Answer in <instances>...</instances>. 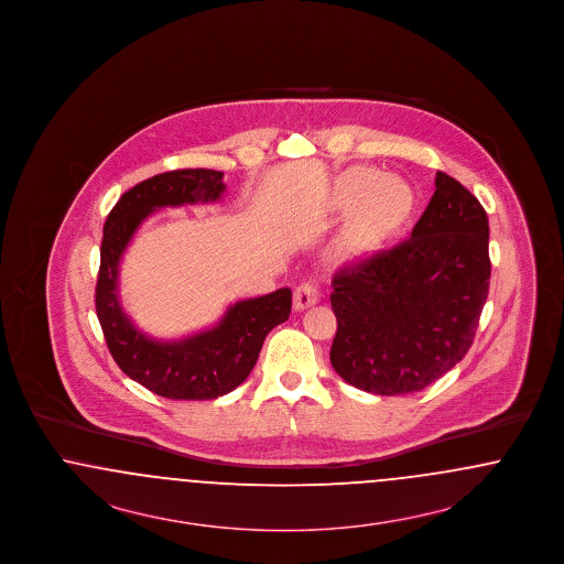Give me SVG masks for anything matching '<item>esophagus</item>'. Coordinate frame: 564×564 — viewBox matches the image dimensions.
<instances>
[{
  "mask_svg": "<svg viewBox=\"0 0 564 564\" xmlns=\"http://www.w3.org/2000/svg\"><path fill=\"white\" fill-rule=\"evenodd\" d=\"M317 302H319V288H317L315 283L306 281V283H300V285L295 288L294 306L297 311L311 308V306L317 304Z\"/></svg>",
  "mask_w": 564,
  "mask_h": 564,
  "instance_id": "1",
  "label": "esophagus"
}]
</instances>
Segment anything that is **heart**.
<instances>
[{
  "mask_svg": "<svg viewBox=\"0 0 564 564\" xmlns=\"http://www.w3.org/2000/svg\"><path fill=\"white\" fill-rule=\"evenodd\" d=\"M336 212L349 215V239L372 249L395 237L416 209V194L398 175H382L372 166H350L332 186Z\"/></svg>",
  "mask_w": 564,
  "mask_h": 564,
  "instance_id": "1",
  "label": "heart"
}]
</instances>
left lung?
Segmentation results:
<instances>
[{
  "mask_svg": "<svg viewBox=\"0 0 564 564\" xmlns=\"http://www.w3.org/2000/svg\"><path fill=\"white\" fill-rule=\"evenodd\" d=\"M488 283L486 212L455 177L437 171L408 241L334 272V370L376 395L425 389L471 347Z\"/></svg>",
  "mask_w": 564,
  "mask_h": 564,
  "instance_id": "1",
  "label": "left lung"
}]
</instances>
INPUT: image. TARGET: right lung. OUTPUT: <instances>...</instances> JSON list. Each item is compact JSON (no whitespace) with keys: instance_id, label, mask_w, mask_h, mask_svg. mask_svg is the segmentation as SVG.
I'll list each match as a JSON object with an SVG mask.
<instances>
[{"instance_id":"1","label":"right lung","mask_w":564,"mask_h":564,"mask_svg":"<svg viewBox=\"0 0 564 564\" xmlns=\"http://www.w3.org/2000/svg\"><path fill=\"white\" fill-rule=\"evenodd\" d=\"M224 173L182 169L154 175L124 192L109 212L101 241V267L95 306L106 343L120 370L166 400H215L253 370L270 329L288 322L292 290L239 300L214 327L177 340H159L141 332L124 313L118 270L137 228L159 209L215 203L226 192Z\"/></svg>"}]
</instances>
